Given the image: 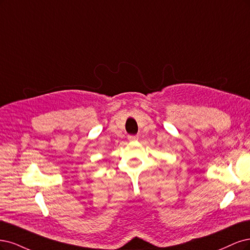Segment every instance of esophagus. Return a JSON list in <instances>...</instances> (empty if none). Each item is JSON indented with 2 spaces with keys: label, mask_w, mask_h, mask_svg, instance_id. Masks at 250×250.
Returning <instances> with one entry per match:
<instances>
[{
  "label": "esophagus",
  "mask_w": 250,
  "mask_h": 250,
  "mask_svg": "<svg viewBox=\"0 0 250 250\" xmlns=\"http://www.w3.org/2000/svg\"><path fill=\"white\" fill-rule=\"evenodd\" d=\"M138 138H139V137L137 135H128L127 136L128 141H137V140H138Z\"/></svg>",
  "instance_id": "34e87169"
}]
</instances>
